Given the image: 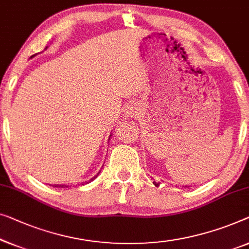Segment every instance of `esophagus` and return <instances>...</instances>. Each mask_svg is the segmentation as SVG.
<instances>
[{
  "mask_svg": "<svg viewBox=\"0 0 249 249\" xmlns=\"http://www.w3.org/2000/svg\"><path fill=\"white\" fill-rule=\"evenodd\" d=\"M139 107L137 103H130L128 106H125V107L124 109V118H132L135 114L138 112Z\"/></svg>",
  "mask_w": 249,
  "mask_h": 249,
  "instance_id": "34e87169",
  "label": "esophagus"
}]
</instances>
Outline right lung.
Instances as JSON below:
<instances>
[{
  "instance_id": "obj_1",
  "label": "right lung",
  "mask_w": 249,
  "mask_h": 249,
  "mask_svg": "<svg viewBox=\"0 0 249 249\" xmlns=\"http://www.w3.org/2000/svg\"><path fill=\"white\" fill-rule=\"evenodd\" d=\"M35 56V55H34ZM34 56H31V58H32V57H34ZM111 136V135H110ZM98 175H99V173H98ZM98 175H95L94 176V178H91V179H89V182H84V183H82V185H84V184H88V183H89V182H91V181H93V179H94L95 178H96V176H98ZM53 187H68L67 185H59V184H55V185H53Z\"/></svg>"
}]
</instances>
